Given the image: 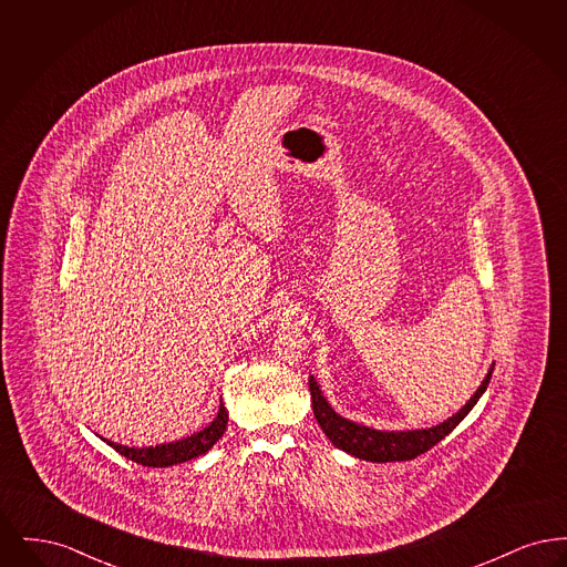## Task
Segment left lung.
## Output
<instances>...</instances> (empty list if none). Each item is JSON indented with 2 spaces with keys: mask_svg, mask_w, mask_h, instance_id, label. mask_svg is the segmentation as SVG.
Returning <instances> with one entry per match:
<instances>
[{
  "mask_svg": "<svg viewBox=\"0 0 567 567\" xmlns=\"http://www.w3.org/2000/svg\"><path fill=\"white\" fill-rule=\"evenodd\" d=\"M493 368H495V363H491L485 380L481 382L476 393L467 400V404L458 408V412L449 416L444 423H437V425L425 427V430H402V432L374 430V427L354 423L351 419H344L327 402L317 378L310 377L308 384H310V395H312L315 419L321 425L324 435L329 437V442L352 457L365 458L372 463H386V461H408V458L419 457V455L427 453L442 437H446L449 433L453 432L458 423L470 414V410L476 405V402L483 398L491 374H493Z\"/></svg>",
  "mask_w": 567,
  "mask_h": 567,
  "instance_id": "left-lung-1",
  "label": "left lung"
}]
</instances>
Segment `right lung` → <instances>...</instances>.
Returning <instances> with one entry per match:
<instances>
[{
    "label": "right lung",
    "instance_id": "add662e5",
    "mask_svg": "<svg viewBox=\"0 0 567 567\" xmlns=\"http://www.w3.org/2000/svg\"><path fill=\"white\" fill-rule=\"evenodd\" d=\"M227 408L220 402L218 412H216L215 421L210 425H206L199 432L190 433L187 437L174 440V442H163L155 446H125L118 442H110L106 437H102L109 446H112L116 453H121L123 457L132 458L140 465L146 467H169L176 463H185L190 458L206 455L216 442L223 437V433L227 430Z\"/></svg>",
    "mask_w": 567,
    "mask_h": 567
}]
</instances>
